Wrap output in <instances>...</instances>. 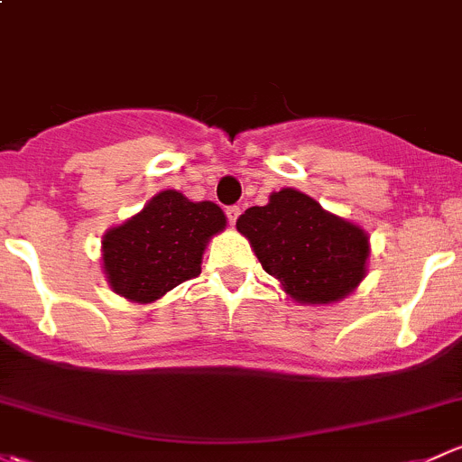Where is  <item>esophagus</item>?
<instances>
[{
  "instance_id": "esophagus-1",
  "label": "esophagus",
  "mask_w": 462,
  "mask_h": 462,
  "mask_svg": "<svg viewBox=\"0 0 462 462\" xmlns=\"http://www.w3.org/2000/svg\"><path fill=\"white\" fill-rule=\"evenodd\" d=\"M226 215H227V221H230V226H235L236 218H239V215H241V208L239 206H230L226 210Z\"/></svg>"
}]
</instances>
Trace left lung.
<instances>
[{
    "label": "left lung",
    "instance_id": "left-lung-1",
    "mask_svg": "<svg viewBox=\"0 0 462 462\" xmlns=\"http://www.w3.org/2000/svg\"><path fill=\"white\" fill-rule=\"evenodd\" d=\"M236 230L263 270L300 305L338 303L367 274V232L294 188L272 192L265 206L247 208Z\"/></svg>",
    "mask_w": 462,
    "mask_h": 462
}]
</instances>
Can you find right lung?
<instances>
[{"label":"right lung","mask_w":462,"mask_h":462,"mask_svg":"<svg viewBox=\"0 0 462 462\" xmlns=\"http://www.w3.org/2000/svg\"><path fill=\"white\" fill-rule=\"evenodd\" d=\"M227 218L212 201H192L162 190L142 212L101 236V268L115 294L133 303H154L183 281L201 274L208 241Z\"/></svg>","instance_id":"1"}]
</instances>
